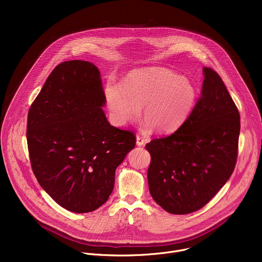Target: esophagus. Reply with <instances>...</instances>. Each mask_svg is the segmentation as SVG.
Segmentation results:
<instances>
[{
    "label": "esophagus",
    "mask_w": 262,
    "mask_h": 262,
    "mask_svg": "<svg viewBox=\"0 0 262 262\" xmlns=\"http://www.w3.org/2000/svg\"><path fill=\"white\" fill-rule=\"evenodd\" d=\"M137 145L138 146H144L145 145V140L141 136H137Z\"/></svg>",
    "instance_id": "obj_1"
}]
</instances>
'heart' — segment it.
Segmentation results:
<instances>
[{"label": "heart", "instance_id": "b5f03b06", "mask_svg": "<svg viewBox=\"0 0 262 262\" xmlns=\"http://www.w3.org/2000/svg\"><path fill=\"white\" fill-rule=\"evenodd\" d=\"M104 95L114 124L123 126L137 121L143 107L144 128L154 127L157 133L169 134L190 115L196 100V88L189 79L159 67L130 73L123 86L108 83Z\"/></svg>", "mask_w": 262, "mask_h": 262}]
</instances>
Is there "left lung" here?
Wrapping results in <instances>:
<instances>
[{
	"label": "left lung",
	"mask_w": 262,
	"mask_h": 262,
	"mask_svg": "<svg viewBox=\"0 0 262 262\" xmlns=\"http://www.w3.org/2000/svg\"><path fill=\"white\" fill-rule=\"evenodd\" d=\"M201 96L172 135L146 144L151 156L147 178L154 200L173 214L207 204L230 178L238 154L241 117L225 84L203 68Z\"/></svg>",
	"instance_id": "8db88e82"
}]
</instances>
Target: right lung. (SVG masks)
<instances>
[{
  "mask_svg": "<svg viewBox=\"0 0 262 262\" xmlns=\"http://www.w3.org/2000/svg\"><path fill=\"white\" fill-rule=\"evenodd\" d=\"M98 68L63 62L51 72L28 113L30 162L41 188L62 207L89 212L112 194L116 168L136 136L111 125Z\"/></svg>",
  "mask_w": 262,
  "mask_h": 262,
  "instance_id": "add662e5",
  "label": "right lung"
}]
</instances>
